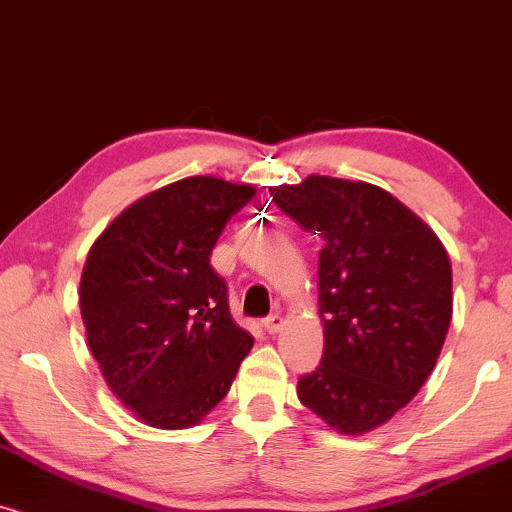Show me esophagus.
<instances>
[{"instance_id":"obj_1","label":"esophagus","mask_w":512,"mask_h":512,"mask_svg":"<svg viewBox=\"0 0 512 512\" xmlns=\"http://www.w3.org/2000/svg\"><path fill=\"white\" fill-rule=\"evenodd\" d=\"M282 323H285V318H282V313H270L266 320H263V327H266V332L275 334L277 330H280Z\"/></svg>"}]
</instances>
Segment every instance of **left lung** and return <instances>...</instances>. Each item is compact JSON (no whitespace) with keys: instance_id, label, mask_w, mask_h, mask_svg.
Listing matches in <instances>:
<instances>
[{"instance_id":"8db88e82","label":"left lung","mask_w":512,"mask_h":512,"mask_svg":"<svg viewBox=\"0 0 512 512\" xmlns=\"http://www.w3.org/2000/svg\"><path fill=\"white\" fill-rule=\"evenodd\" d=\"M270 197L323 244L325 351L296 384L299 401L339 434L375 430L437 365L453 313L449 254L425 220L370 182L308 175Z\"/></svg>"}]
</instances>
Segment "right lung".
Listing matches in <instances>:
<instances>
[{
  "label": "right lung",
  "mask_w": 512,
  "mask_h": 512,
  "mask_svg": "<svg viewBox=\"0 0 512 512\" xmlns=\"http://www.w3.org/2000/svg\"><path fill=\"white\" fill-rule=\"evenodd\" d=\"M254 185L194 175L154 189L106 227L80 277L87 346L144 425L185 430L225 399L254 346L211 268L220 232Z\"/></svg>",
  "instance_id": "1"
}]
</instances>
